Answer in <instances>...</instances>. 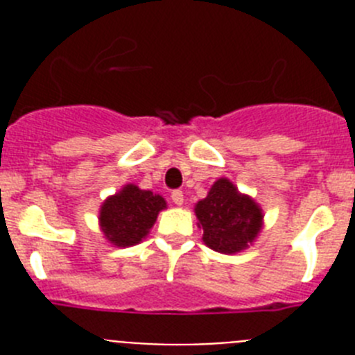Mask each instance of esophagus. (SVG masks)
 <instances>
[{"label": "esophagus", "mask_w": 355, "mask_h": 355, "mask_svg": "<svg viewBox=\"0 0 355 355\" xmlns=\"http://www.w3.org/2000/svg\"><path fill=\"white\" fill-rule=\"evenodd\" d=\"M171 197H172V202H174L175 206H183L184 197H183V192H181V190H174Z\"/></svg>", "instance_id": "obj_1"}]
</instances>
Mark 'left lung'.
Masks as SVG:
<instances>
[{
	"label": "left lung",
	"instance_id": "8db88e82",
	"mask_svg": "<svg viewBox=\"0 0 355 355\" xmlns=\"http://www.w3.org/2000/svg\"><path fill=\"white\" fill-rule=\"evenodd\" d=\"M202 241L220 254H236L249 249L263 229L261 206L250 196L241 193L227 178H220L209 188L208 196L193 208Z\"/></svg>",
	"mask_w": 355,
	"mask_h": 355
}]
</instances>
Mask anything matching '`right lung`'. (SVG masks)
Masks as SVG:
<instances>
[{
  "label": "right lung",
  "instance_id": "1",
  "mask_svg": "<svg viewBox=\"0 0 355 355\" xmlns=\"http://www.w3.org/2000/svg\"><path fill=\"white\" fill-rule=\"evenodd\" d=\"M163 209H167V200L159 193L128 183L117 193L106 197L97 218L106 240L126 249L139 245L149 234Z\"/></svg>",
  "mask_w": 355,
  "mask_h": 355
}]
</instances>
